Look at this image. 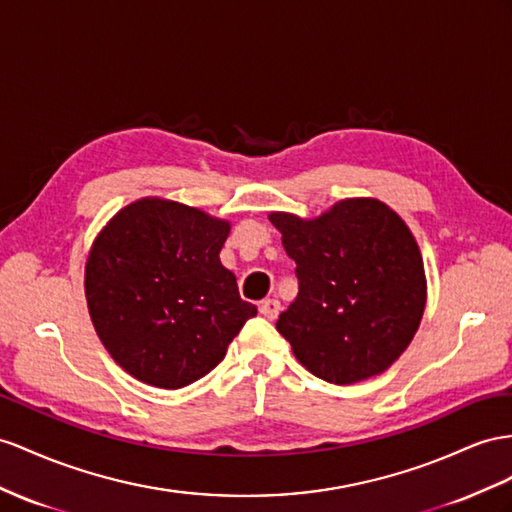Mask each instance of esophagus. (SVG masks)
Instances as JSON below:
<instances>
[{
	"label": "esophagus",
	"instance_id": "esophagus-1",
	"mask_svg": "<svg viewBox=\"0 0 512 512\" xmlns=\"http://www.w3.org/2000/svg\"><path fill=\"white\" fill-rule=\"evenodd\" d=\"M259 311L264 313V316L268 318V320H274L279 316V311H281V303L277 298H266V300H261L259 303Z\"/></svg>",
	"mask_w": 512,
	"mask_h": 512
}]
</instances>
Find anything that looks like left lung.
Wrapping results in <instances>:
<instances>
[{
  "label": "left lung",
  "mask_w": 512,
  "mask_h": 512,
  "mask_svg": "<svg viewBox=\"0 0 512 512\" xmlns=\"http://www.w3.org/2000/svg\"><path fill=\"white\" fill-rule=\"evenodd\" d=\"M296 261L298 296L277 331L326 383L385 372L409 348L426 309L424 259L406 222L370 196L316 218L270 212Z\"/></svg>",
  "instance_id": "left-lung-1"
}]
</instances>
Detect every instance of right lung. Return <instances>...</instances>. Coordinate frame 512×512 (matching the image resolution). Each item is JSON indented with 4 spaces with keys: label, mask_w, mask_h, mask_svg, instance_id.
Here are the masks:
<instances>
[{
    "label": "right lung",
    "mask_w": 512,
    "mask_h": 512,
    "mask_svg": "<svg viewBox=\"0 0 512 512\" xmlns=\"http://www.w3.org/2000/svg\"><path fill=\"white\" fill-rule=\"evenodd\" d=\"M231 222L144 196L116 212L86 259L90 320L110 357L138 381L179 389L225 359L257 307L220 264Z\"/></svg>",
    "instance_id": "add662e5"
}]
</instances>
